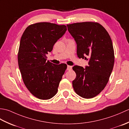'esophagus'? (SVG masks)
Returning a JSON list of instances; mask_svg holds the SVG:
<instances>
[{"instance_id":"obj_1","label":"esophagus","mask_w":129,"mask_h":129,"mask_svg":"<svg viewBox=\"0 0 129 129\" xmlns=\"http://www.w3.org/2000/svg\"><path fill=\"white\" fill-rule=\"evenodd\" d=\"M72 69V66H70V65H68L67 67V70H70Z\"/></svg>"}]
</instances>
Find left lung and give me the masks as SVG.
<instances>
[{
    "instance_id": "8db88e82",
    "label": "left lung",
    "mask_w": 129,
    "mask_h": 129,
    "mask_svg": "<svg viewBox=\"0 0 129 129\" xmlns=\"http://www.w3.org/2000/svg\"><path fill=\"white\" fill-rule=\"evenodd\" d=\"M67 26L77 44L78 56L89 59L85 68L73 67L76 75L73 81L74 90L82 98H92L105 88L113 69L115 56L111 38L96 22L76 23Z\"/></svg>"
}]
</instances>
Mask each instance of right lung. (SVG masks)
Segmentation results:
<instances>
[{"instance_id":"1","label":"right lung","mask_w":129,"mask_h":129,"mask_svg":"<svg viewBox=\"0 0 129 129\" xmlns=\"http://www.w3.org/2000/svg\"><path fill=\"white\" fill-rule=\"evenodd\" d=\"M67 30L64 25L37 23L27 27L21 36L19 68L26 88L39 99H50L55 95L67 68L65 64L56 65L46 61V54Z\"/></svg>"}]
</instances>
